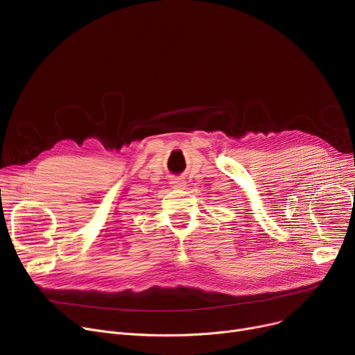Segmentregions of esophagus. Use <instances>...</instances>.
<instances>
[{
	"mask_svg": "<svg viewBox=\"0 0 355 355\" xmlns=\"http://www.w3.org/2000/svg\"><path fill=\"white\" fill-rule=\"evenodd\" d=\"M171 187L175 188V189H183L184 187H187V182H184L183 179H172Z\"/></svg>",
	"mask_w": 355,
	"mask_h": 355,
	"instance_id": "obj_1",
	"label": "esophagus"
}]
</instances>
